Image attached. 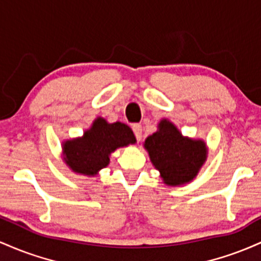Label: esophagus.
Wrapping results in <instances>:
<instances>
[{"mask_svg": "<svg viewBox=\"0 0 261 261\" xmlns=\"http://www.w3.org/2000/svg\"><path fill=\"white\" fill-rule=\"evenodd\" d=\"M132 129H133L134 132V136H136V138L138 142H140L142 140V125L140 124H133L132 125Z\"/></svg>", "mask_w": 261, "mask_h": 261, "instance_id": "obj_1", "label": "esophagus"}]
</instances>
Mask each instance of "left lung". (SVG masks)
<instances>
[{"instance_id": "8db88e82", "label": "left lung", "mask_w": 261, "mask_h": 261, "mask_svg": "<svg viewBox=\"0 0 261 261\" xmlns=\"http://www.w3.org/2000/svg\"><path fill=\"white\" fill-rule=\"evenodd\" d=\"M144 148L164 184L169 186L194 180L207 159L206 143L184 137L168 119L160 121L158 130L145 139Z\"/></svg>"}]
</instances>
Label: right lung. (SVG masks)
I'll return each mask as SVG.
<instances>
[{
    "label": "right lung",
    "mask_w": 261,
    "mask_h": 261,
    "mask_svg": "<svg viewBox=\"0 0 261 261\" xmlns=\"http://www.w3.org/2000/svg\"><path fill=\"white\" fill-rule=\"evenodd\" d=\"M136 142V137L127 124L108 123L98 117L81 138L63 143L64 160L76 174L93 176L110 164V155L116 149Z\"/></svg>",
    "instance_id": "add662e5"
}]
</instances>
